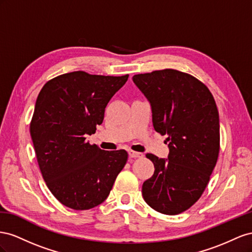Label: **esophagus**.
<instances>
[{
  "instance_id": "1",
  "label": "esophagus",
  "mask_w": 252,
  "mask_h": 252,
  "mask_svg": "<svg viewBox=\"0 0 252 252\" xmlns=\"http://www.w3.org/2000/svg\"><path fill=\"white\" fill-rule=\"evenodd\" d=\"M128 155H130V157H132V158H141L143 156L142 153L136 152V151H133V150L128 151Z\"/></svg>"
}]
</instances>
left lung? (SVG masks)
<instances>
[{"instance_id":"left-lung-1","label":"left lung","mask_w":252,"mask_h":252,"mask_svg":"<svg viewBox=\"0 0 252 252\" xmlns=\"http://www.w3.org/2000/svg\"><path fill=\"white\" fill-rule=\"evenodd\" d=\"M150 101L153 126L167 135L168 159L148 153L154 174L142 196L157 212L188 210L202 196L220 153V117L209 89L190 74L166 68L133 76Z\"/></svg>"}]
</instances>
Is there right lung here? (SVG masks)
<instances>
[{
	"mask_svg": "<svg viewBox=\"0 0 252 252\" xmlns=\"http://www.w3.org/2000/svg\"><path fill=\"white\" fill-rule=\"evenodd\" d=\"M127 78L71 71L47 81L39 93L30 128L35 156L49 191L70 209L103 203L127 161L126 150L104 151L85 140L102 124L107 103Z\"/></svg>",
	"mask_w": 252,
	"mask_h": 252,
	"instance_id": "right-lung-1",
	"label": "right lung"
}]
</instances>
